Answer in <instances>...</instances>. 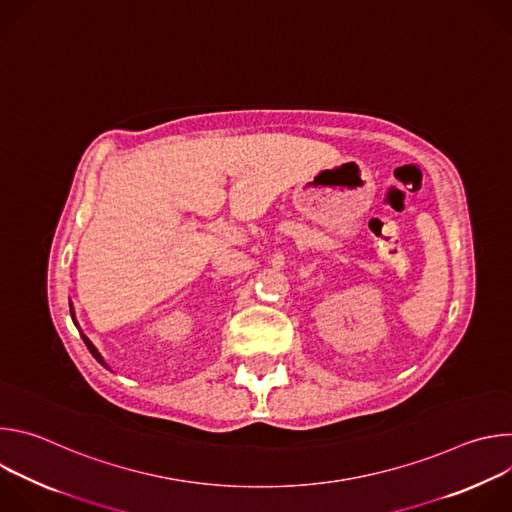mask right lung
<instances>
[{
  "instance_id": "add662e5",
  "label": "right lung",
  "mask_w": 512,
  "mask_h": 512,
  "mask_svg": "<svg viewBox=\"0 0 512 512\" xmlns=\"http://www.w3.org/2000/svg\"><path fill=\"white\" fill-rule=\"evenodd\" d=\"M70 316H72V320H75V314H72V308H70ZM83 340H85V344H87V348H89V350H91V354H93V356H95V358H97V360H99V362H101V364H103V367H107V364H105V362H103V356H101V354H99V350H97V348H95V346H93V342H91V340H89V338H87V336H85V334H83Z\"/></svg>"
}]
</instances>
